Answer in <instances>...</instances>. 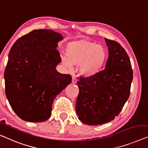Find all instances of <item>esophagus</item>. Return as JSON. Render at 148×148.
<instances>
[{
	"label": "esophagus",
	"instance_id": "esophagus-1",
	"mask_svg": "<svg viewBox=\"0 0 148 148\" xmlns=\"http://www.w3.org/2000/svg\"><path fill=\"white\" fill-rule=\"evenodd\" d=\"M77 82V79L75 76H73L72 77V83L73 84H75Z\"/></svg>",
	"mask_w": 148,
	"mask_h": 148
}]
</instances>
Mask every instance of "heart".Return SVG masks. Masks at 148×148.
<instances>
[{
  "label": "heart",
  "mask_w": 148,
  "mask_h": 148,
  "mask_svg": "<svg viewBox=\"0 0 148 148\" xmlns=\"http://www.w3.org/2000/svg\"><path fill=\"white\" fill-rule=\"evenodd\" d=\"M66 58L63 63L68 68L79 65V73L85 77H92L103 67L107 59V52L96 42L81 40L68 44L65 49Z\"/></svg>",
  "instance_id": "b5f03b06"
}]
</instances>
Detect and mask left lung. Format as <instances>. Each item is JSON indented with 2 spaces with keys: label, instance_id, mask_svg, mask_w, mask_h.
Here are the masks:
<instances>
[{
  "label": "left lung",
  "instance_id": "obj_1",
  "mask_svg": "<svg viewBox=\"0 0 148 148\" xmlns=\"http://www.w3.org/2000/svg\"><path fill=\"white\" fill-rule=\"evenodd\" d=\"M108 58L103 71L80 77L76 113L85 124L100 125L115 119L130 92L133 71L126 51L119 43L105 38Z\"/></svg>",
  "mask_w": 148,
  "mask_h": 148
}]
</instances>
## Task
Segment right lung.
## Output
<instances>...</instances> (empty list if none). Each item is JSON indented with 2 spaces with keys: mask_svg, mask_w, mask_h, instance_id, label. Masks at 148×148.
Wrapping results in <instances>:
<instances>
[{
  "mask_svg": "<svg viewBox=\"0 0 148 148\" xmlns=\"http://www.w3.org/2000/svg\"><path fill=\"white\" fill-rule=\"evenodd\" d=\"M63 39L51 29H35L11 47L4 74L5 93L13 110L25 121L48 119L53 100L71 83L70 75L56 70L61 61L58 43Z\"/></svg>",
  "mask_w": 148,
  "mask_h": 148,
  "instance_id": "right-lung-1",
  "label": "right lung"
}]
</instances>
